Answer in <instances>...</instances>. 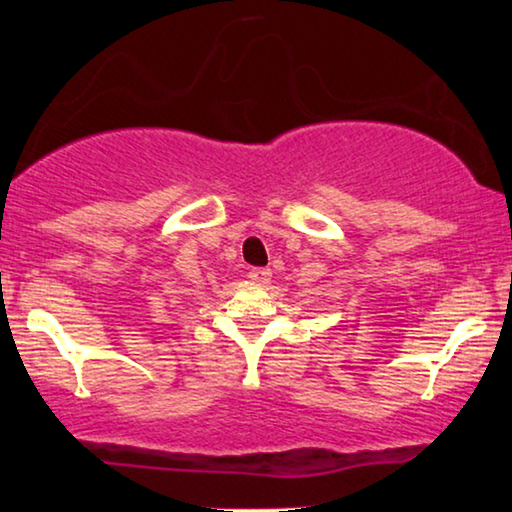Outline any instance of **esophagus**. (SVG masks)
<instances>
[{
  "label": "esophagus",
  "mask_w": 512,
  "mask_h": 512,
  "mask_svg": "<svg viewBox=\"0 0 512 512\" xmlns=\"http://www.w3.org/2000/svg\"><path fill=\"white\" fill-rule=\"evenodd\" d=\"M270 277H272L270 268H251L249 270V279L256 284H268Z\"/></svg>",
  "instance_id": "1"
}]
</instances>
